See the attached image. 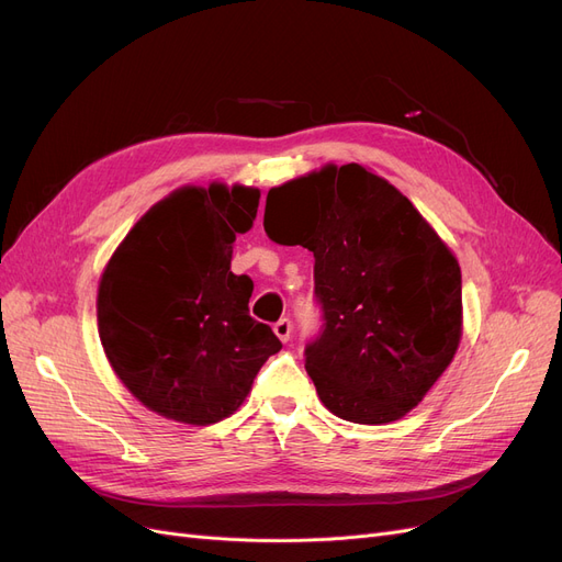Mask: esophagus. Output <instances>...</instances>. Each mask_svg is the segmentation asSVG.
<instances>
[{
  "instance_id": "esophagus-1",
  "label": "esophagus",
  "mask_w": 562,
  "mask_h": 562,
  "mask_svg": "<svg viewBox=\"0 0 562 562\" xmlns=\"http://www.w3.org/2000/svg\"><path fill=\"white\" fill-rule=\"evenodd\" d=\"M273 330H276V336H278L282 342H289V338H292V322H289V319L284 317V319L276 322Z\"/></svg>"
}]
</instances>
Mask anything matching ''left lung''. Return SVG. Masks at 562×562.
Instances as JSON below:
<instances>
[{"label": "left lung", "mask_w": 562, "mask_h": 562, "mask_svg": "<svg viewBox=\"0 0 562 562\" xmlns=\"http://www.w3.org/2000/svg\"><path fill=\"white\" fill-rule=\"evenodd\" d=\"M263 228L315 257L322 330L305 370L340 419L389 424L417 407L461 342V268L417 207L359 164L273 187Z\"/></svg>", "instance_id": "obj_1"}]
</instances>
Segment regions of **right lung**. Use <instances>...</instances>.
<instances>
[{"instance_id":"add662e5","label":"right lung","mask_w":562,"mask_h":562,"mask_svg":"<svg viewBox=\"0 0 562 562\" xmlns=\"http://www.w3.org/2000/svg\"><path fill=\"white\" fill-rule=\"evenodd\" d=\"M252 187H182L145 213L103 270V351L134 396L166 419L207 426L234 414L282 342L249 317L252 280L232 273Z\"/></svg>"}]
</instances>
